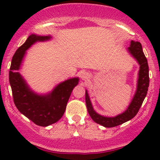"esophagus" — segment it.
I'll list each match as a JSON object with an SVG mask.
<instances>
[{
  "label": "esophagus",
  "mask_w": 160,
  "mask_h": 160,
  "mask_svg": "<svg viewBox=\"0 0 160 160\" xmlns=\"http://www.w3.org/2000/svg\"><path fill=\"white\" fill-rule=\"evenodd\" d=\"M81 78L83 80H88L90 78V74L88 72H83L81 76Z\"/></svg>",
  "instance_id": "1"
}]
</instances>
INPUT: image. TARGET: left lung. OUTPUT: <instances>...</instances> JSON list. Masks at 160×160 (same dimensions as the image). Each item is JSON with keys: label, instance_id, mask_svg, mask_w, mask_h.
<instances>
[{"label": "left lung", "instance_id": "8db88e82", "mask_svg": "<svg viewBox=\"0 0 160 160\" xmlns=\"http://www.w3.org/2000/svg\"><path fill=\"white\" fill-rule=\"evenodd\" d=\"M130 53L136 59L140 65V70L138 72V80L137 90L135 93L134 98L132 99L130 105L128 106V109L122 114H118L114 118H108L101 116L97 114L93 111L92 108L91 103H90L89 96L86 90L85 93V101H86L87 108L89 113L90 118L96 123L101 125L102 126L106 128H112V127L118 126L119 125L125 123L133 118L137 113L139 111L143 101L147 94L148 88L149 84V66H148L147 59L145 56L142 51V45L139 42H131V45L128 47Z\"/></svg>", "mask_w": 160, "mask_h": 160}]
</instances>
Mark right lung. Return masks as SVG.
Here are the masks:
<instances>
[{
  "label": "right lung",
  "instance_id": "obj_1",
  "mask_svg": "<svg viewBox=\"0 0 160 160\" xmlns=\"http://www.w3.org/2000/svg\"><path fill=\"white\" fill-rule=\"evenodd\" d=\"M50 38L33 34L28 36L25 42L16 50L9 71V81L16 108L35 125L42 127L56 123L62 117L72 90L79 81L78 78L70 79L59 83L49 94L39 96L28 88L18 72L25 51L35 42Z\"/></svg>",
  "mask_w": 160,
  "mask_h": 160
}]
</instances>
